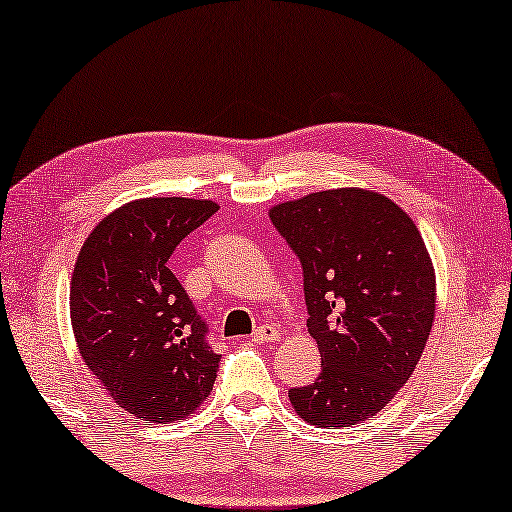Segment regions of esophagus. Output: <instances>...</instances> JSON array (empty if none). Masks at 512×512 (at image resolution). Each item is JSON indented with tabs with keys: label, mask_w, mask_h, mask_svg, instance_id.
<instances>
[{
	"label": "esophagus",
	"mask_w": 512,
	"mask_h": 512,
	"mask_svg": "<svg viewBox=\"0 0 512 512\" xmlns=\"http://www.w3.org/2000/svg\"><path fill=\"white\" fill-rule=\"evenodd\" d=\"M278 338H280V334H278V329L273 327V325L257 327L255 334H253V341L259 343V345H264V343H276Z\"/></svg>",
	"instance_id": "1"
}]
</instances>
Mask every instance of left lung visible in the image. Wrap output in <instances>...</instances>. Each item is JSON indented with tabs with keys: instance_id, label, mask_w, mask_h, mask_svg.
<instances>
[{
	"instance_id": "left-lung-1",
	"label": "left lung",
	"mask_w": 512,
	"mask_h": 512,
	"mask_svg": "<svg viewBox=\"0 0 512 512\" xmlns=\"http://www.w3.org/2000/svg\"><path fill=\"white\" fill-rule=\"evenodd\" d=\"M269 218L304 269L320 376L287 392L301 420L350 427L394 399L420 362L436 313L422 234L392 199L338 187L273 206Z\"/></svg>"
}]
</instances>
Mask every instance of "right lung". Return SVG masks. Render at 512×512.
I'll return each instance as SVG.
<instances>
[{
  "instance_id": "1",
  "label": "right lung",
  "mask_w": 512,
  "mask_h": 512,
  "mask_svg": "<svg viewBox=\"0 0 512 512\" xmlns=\"http://www.w3.org/2000/svg\"><path fill=\"white\" fill-rule=\"evenodd\" d=\"M215 211L208 199H134L106 215L78 253L69 290L78 352L136 420L176 422L213 390L220 355L167 264Z\"/></svg>"
}]
</instances>
